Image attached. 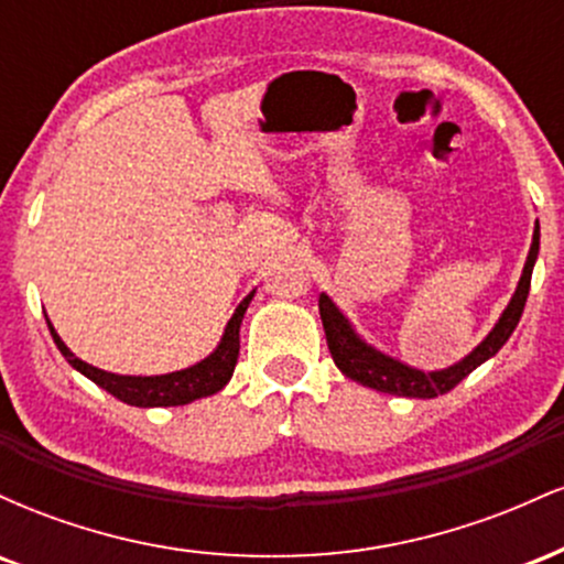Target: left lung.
I'll use <instances>...</instances> for the list:
<instances>
[{"mask_svg": "<svg viewBox=\"0 0 564 564\" xmlns=\"http://www.w3.org/2000/svg\"><path fill=\"white\" fill-rule=\"evenodd\" d=\"M539 241H541V230L539 223H535L533 230V243H530L528 251V262L525 270H522L520 283H517L514 296L503 310V315L498 318L485 339L477 345L462 364L445 368V371H416V368L403 366L400 360L390 358V355L379 352V349L368 347L358 334L352 332L345 315L336 310V304L328 300L326 294H321L318 307H321V321L323 328H326V341L328 349H332L334 364L339 366V371L349 377L352 381H360L364 387H371L377 392H390V394H403V398H437V394L451 392L453 387L458 384L462 379H467L477 366L485 364L488 358L507 345V339L511 332L517 328V323L522 318V310H525L528 302V291H530V275H533V264L535 257H539Z\"/></svg>", "mask_w": 564, "mask_h": 564, "instance_id": "1", "label": "left lung"}]
</instances>
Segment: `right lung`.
Wrapping results in <instances>:
<instances>
[{
  "instance_id": "right-lung-1",
  "label": "right lung",
  "mask_w": 564,
  "mask_h": 564,
  "mask_svg": "<svg viewBox=\"0 0 564 564\" xmlns=\"http://www.w3.org/2000/svg\"><path fill=\"white\" fill-rule=\"evenodd\" d=\"M251 296H254V291L238 304L236 313H232V318L228 321V328H225L223 341H219L217 349L209 355V358H204L196 366L185 368V371L164 373V377H119V373L100 371V368L84 364V360L76 358V355L63 345L61 336L55 334L53 323L47 321V326L57 349L63 352V358H66L76 371H82L84 377L93 379L97 387H102V390L111 392L113 398H119L121 403L138 405V408L185 405L198 398H206V394L219 392L230 381L232 368H236V360H238V347H241V341H238V332H241V321H243L246 307H249Z\"/></svg>"
}]
</instances>
